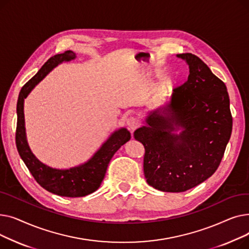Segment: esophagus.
Listing matches in <instances>:
<instances>
[{
  "mask_svg": "<svg viewBox=\"0 0 249 249\" xmlns=\"http://www.w3.org/2000/svg\"><path fill=\"white\" fill-rule=\"evenodd\" d=\"M127 126L133 132L134 130H136L140 126L139 120L137 119V118H135V117H129L128 119H127Z\"/></svg>",
  "mask_w": 249,
  "mask_h": 249,
  "instance_id": "esophagus-1",
  "label": "esophagus"
}]
</instances>
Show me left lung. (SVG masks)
Returning a JSON list of instances; mask_svg holds the SVG:
<instances>
[{"label": "left lung", "mask_w": 249, "mask_h": 249, "mask_svg": "<svg viewBox=\"0 0 249 249\" xmlns=\"http://www.w3.org/2000/svg\"><path fill=\"white\" fill-rule=\"evenodd\" d=\"M178 56L189 64L188 81L174 89L166 106L150 113L148 126L134 132V138L144 146L147 184L173 193L198 186L216 172L232 132L224 82L197 55ZM179 126L183 131L174 135Z\"/></svg>", "instance_id": "8db88e82"}]
</instances>
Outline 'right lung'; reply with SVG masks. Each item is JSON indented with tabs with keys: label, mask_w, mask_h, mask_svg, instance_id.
Here are the masks:
<instances>
[{
	"label": "right lung",
	"mask_w": 249,
	"mask_h": 249,
	"mask_svg": "<svg viewBox=\"0 0 249 249\" xmlns=\"http://www.w3.org/2000/svg\"><path fill=\"white\" fill-rule=\"evenodd\" d=\"M74 57L75 53L71 50L50 57L31 80L22 87L17 103V127L15 136L16 146L21 159L38 184L52 194L70 198L84 197L97 191L104 179L112 156L124 143L131 138L130 132L125 128L118 130L113 133L106 143H104V145L93 156V159L81 166L65 169V171L51 168L41 163L33 155L25 136L24 99L58 63L69 61Z\"/></svg>",
	"instance_id": "add662e5"
}]
</instances>
